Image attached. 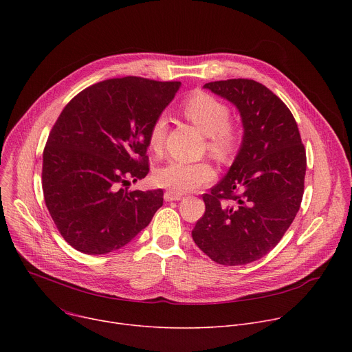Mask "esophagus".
<instances>
[{"mask_svg": "<svg viewBox=\"0 0 352 352\" xmlns=\"http://www.w3.org/2000/svg\"><path fill=\"white\" fill-rule=\"evenodd\" d=\"M182 199V195L181 193H177V192H171V190H167L164 193V200L166 202H173V200H179Z\"/></svg>", "mask_w": 352, "mask_h": 352, "instance_id": "34e87169", "label": "esophagus"}]
</instances>
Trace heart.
<instances>
[{
	"mask_svg": "<svg viewBox=\"0 0 352 352\" xmlns=\"http://www.w3.org/2000/svg\"><path fill=\"white\" fill-rule=\"evenodd\" d=\"M182 114L200 132L209 138V152L220 160L231 156L238 143V133L230 121V109L212 94L197 91L189 97ZM167 133V121L164 117H157L147 135V146L153 153L163 148ZM216 177L213 167L209 163H188L173 160L155 171L156 185L171 192L185 193L200 186L210 184Z\"/></svg>",
	"mask_w": 352,
	"mask_h": 352,
	"instance_id": "b5f03b06",
	"label": "heart"
}]
</instances>
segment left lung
<instances>
[{
	"label": "left lung",
	"mask_w": 352,
	"mask_h": 352,
	"mask_svg": "<svg viewBox=\"0 0 352 352\" xmlns=\"http://www.w3.org/2000/svg\"><path fill=\"white\" fill-rule=\"evenodd\" d=\"M204 87L236 107L243 135L228 173L204 195L206 212L192 238L219 265H246L267 255L294 221L305 147L288 107L262 83L228 79Z\"/></svg>",
	"instance_id": "8db88e82"
}]
</instances>
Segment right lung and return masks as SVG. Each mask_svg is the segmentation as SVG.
Here are the masks:
<instances>
[{
  "label": "right lung",
  "instance_id": "add662e5",
  "mask_svg": "<svg viewBox=\"0 0 352 352\" xmlns=\"http://www.w3.org/2000/svg\"><path fill=\"white\" fill-rule=\"evenodd\" d=\"M181 82L126 76L89 86L65 106L43 152L45 206L86 255L129 243L163 206V190H128L148 173L147 135Z\"/></svg>",
  "mask_w": 352,
  "mask_h": 352
}]
</instances>
